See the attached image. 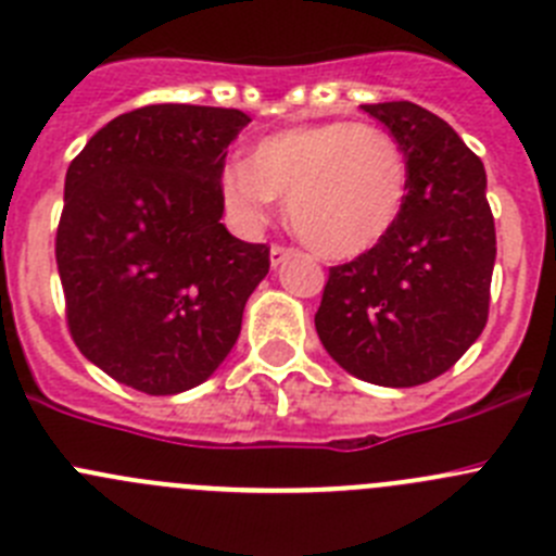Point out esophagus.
I'll list each match as a JSON object with an SVG mask.
<instances>
[{"instance_id":"34e87169","label":"esophagus","mask_w":556,"mask_h":556,"mask_svg":"<svg viewBox=\"0 0 556 556\" xmlns=\"http://www.w3.org/2000/svg\"><path fill=\"white\" fill-rule=\"evenodd\" d=\"M290 254H293V249H288V247H279V243H274L271 247V266L277 268V266H282L285 261H288Z\"/></svg>"}]
</instances>
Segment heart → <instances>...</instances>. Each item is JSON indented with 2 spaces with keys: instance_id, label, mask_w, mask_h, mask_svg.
<instances>
[{
  "instance_id": "b5f03b06",
  "label": "heart",
  "mask_w": 556,
  "mask_h": 556,
  "mask_svg": "<svg viewBox=\"0 0 556 556\" xmlns=\"http://www.w3.org/2000/svg\"><path fill=\"white\" fill-rule=\"evenodd\" d=\"M408 167L389 131L367 123L326 121L293 126L254 144L249 161L219 173L225 205L257 222L274 197H288L293 232L331 261L376 247L403 211Z\"/></svg>"
}]
</instances>
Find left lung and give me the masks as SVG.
I'll list each match as a JSON object with an SVG mask.
<instances>
[{
  "label": "left lung",
  "instance_id": "8db88e82",
  "mask_svg": "<svg viewBox=\"0 0 556 556\" xmlns=\"http://www.w3.org/2000/svg\"><path fill=\"white\" fill-rule=\"evenodd\" d=\"M362 109L403 148L406 202L376 247L329 268L315 329L351 376L417 387L447 372L489 320L496 230L485 167L442 117L417 103Z\"/></svg>",
  "mask_w": 556,
  "mask_h": 556
}]
</instances>
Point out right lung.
Listing matches in <instances>:
<instances>
[{
  "mask_svg": "<svg viewBox=\"0 0 556 556\" xmlns=\"http://www.w3.org/2000/svg\"><path fill=\"white\" fill-rule=\"evenodd\" d=\"M247 123L238 109L153 103L106 123L67 167V329L92 365L144 395L214 376L271 266L266 243L219 222V173Z\"/></svg>",
  "mask_w": 556,
  "mask_h": 556,
  "instance_id": "add662e5",
  "label": "right lung"
}]
</instances>
